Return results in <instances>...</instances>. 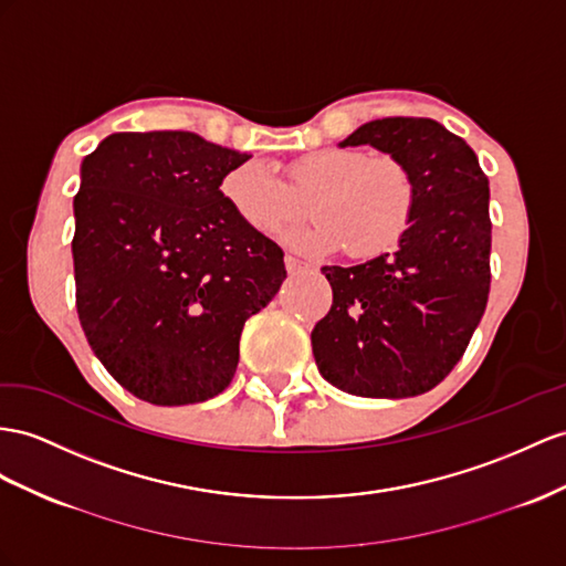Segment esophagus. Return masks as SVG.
I'll return each instance as SVG.
<instances>
[{"instance_id":"obj_1","label":"esophagus","mask_w":566,"mask_h":566,"mask_svg":"<svg viewBox=\"0 0 566 566\" xmlns=\"http://www.w3.org/2000/svg\"><path fill=\"white\" fill-rule=\"evenodd\" d=\"M284 265H286V272H289V274H296V272H301V270H306V265H303L301 260H296L294 255H286V258H284Z\"/></svg>"}]
</instances>
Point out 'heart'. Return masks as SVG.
Segmentation results:
<instances>
[{"label":"heart","mask_w":566,"mask_h":566,"mask_svg":"<svg viewBox=\"0 0 566 566\" xmlns=\"http://www.w3.org/2000/svg\"><path fill=\"white\" fill-rule=\"evenodd\" d=\"M286 181L268 165L249 159L222 179V196L239 220L272 237L301 220L311 200L315 222L286 234L306 255L346 249L354 260L380 258L407 237L418 208V186L395 155L370 157L360 148H321L294 157Z\"/></svg>","instance_id":"heart-1"}]
</instances>
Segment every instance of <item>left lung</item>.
I'll return each instance as SVG.
<instances>
[{
	"instance_id": "obj_1",
	"label": "left lung",
	"mask_w": 566,
	"mask_h": 566,
	"mask_svg": "<svg viewBox=\"0 0 566 566\" xmlns=\"http://www.w3.org/2000/svg\"><path fill=\"white\" fill-rule=\"evenodd\" d=\"M344 145H373L407 163L418 208L397 253L323 268L332 308L311 332L315 364L356 397L423 395L459 364L488 306V177L467 140L434 119H375Z\"/></svg>"
}]
</instances>
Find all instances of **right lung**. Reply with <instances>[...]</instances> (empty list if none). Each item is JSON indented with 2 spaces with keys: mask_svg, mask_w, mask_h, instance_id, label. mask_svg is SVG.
I'll list each match as a JSON object with an SVG mask.
<instances>
[{
  "mask_svg": "<svg viewBox=\"0 0 566 566\" xmlns=\"http://www.w3.org/2000/svg\"><path fill=\"white\" fill-rule=\"evenodd\" d=\"M251 155L191 132L112 134L85 155L71 241L76 311L99 364L134 397L212 399L243 323L280 292L284 253L220 191Z\"/></svg>",
  "mask_w": 566,
  "mask_h": 566,
  "instance_id": "right-lung-1",
  "label": "right lung"
}]
</instances>
